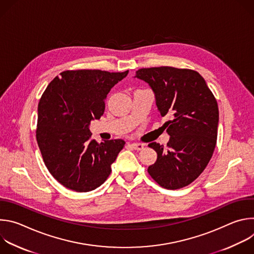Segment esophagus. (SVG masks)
Segmentation results:
<instances>
[{
    "label": "esophagus",
    "instance_id": "esophagus-1",
    "mask_svg": "<svg viewBox=\"0 0 254 254\" xmlns=\"http://www.w3.org/2000/svg\"><path fill=\"white\" fill-rule=\"evenodd\" d=\"M130 147H131L133 150L141 151L144 146H143L142 143H140V142H132V143H130Z\"/></svg>",
    "mask_w": 254,
    "mask_h": 254
}]
</instances>
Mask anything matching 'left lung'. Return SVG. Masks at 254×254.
<instances>
[{
	"label": "left lung",
	"instance_id": "8db88e82",
	"mask_svg": "<svg viewBox=\"0 0 254 254\" xmlns=\"http://www.w3.org/2000/svg\"><path fill=\"white\" fill-rule=\"evenodd\" d=\"M135 77L150 84L170 140L153 141L158 158L148 173L161 187L181 189L205 170L215 150L219 111L216 98L197 71L172 66L140 68Z\"/></svg>",
	"mask_w": 254,
	"mask_h": 254
}]
</instances>
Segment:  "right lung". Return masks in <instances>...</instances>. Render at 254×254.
<instances>
[{"label":"right lung","instance_id":"right-lung-1","mask_svg":"<svg viewBox=\"0 0 254 254\" xmlns=\"http://www.w3.org/2000/svg\"><path fill=\"white\" fill-rule=\"evenodd\" d=\"M128 73L66 70L46 87L38 104L36 138L50 174L64 187L89 192L105 182L125 140L90 139V122L104 113L110 90Z\"/></svg>","mask_w":254,"mask_h":254}]
</instances>
